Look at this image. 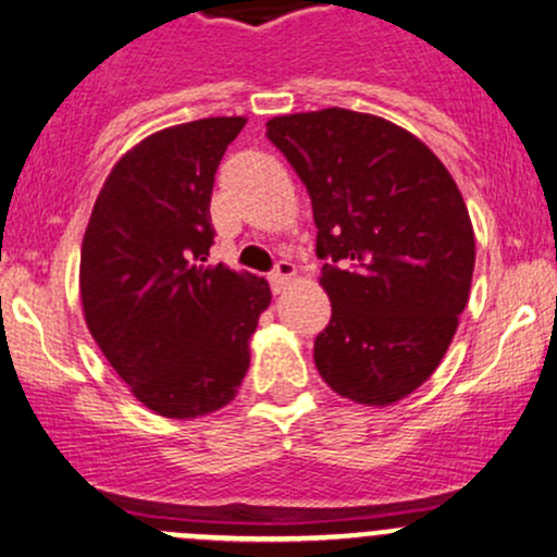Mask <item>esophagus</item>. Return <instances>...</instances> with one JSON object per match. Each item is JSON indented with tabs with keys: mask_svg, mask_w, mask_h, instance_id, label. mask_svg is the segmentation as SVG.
Here are the masks:
<instances>
[{
	"mask_svg": "<svg viewBox=\"0 0 557 557\" xmlns=\"http://www.w3.org/2000/svg\"><path fill=\"white\" fill-rule=\"evenodd\" d=\"M297 276V268H295V262H289V260H278L276 262V271L271 273V286H273V292H278L284 289L286 284H289L292 278Z\"/></svg>",
	"mask_w": 557,
	"mask_h": 557,
	"instance_id": "1",
	"label": "esophagus"
}]
</instances>
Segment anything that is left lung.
Returning a JSON list of instances; mask_svg holds the SVG:
<instances>
[{"mask_svg": "<svg viewBox=\"0 0 557 557\" xmlns=\"http://www.w3.org/2000/svg\"><path fill=\"white\" fill-rule=\"evenodd\" d=\"M265 127L308 188L326 260L319 374L356 404H396L438 369L468 305L475 233L462 194L420 137L374 113H289Z\"/></svg>", "mask_w": 557, "mask_h": 557, "instance_id": "obj_1", "label": "left lung"}]
</instances>
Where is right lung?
<instances>
[{
	"instance_id": "1",
	"label": "right lung",
	"mask_w": 557,
	"mask_h": 557,
	"mask_svg": "<svg viewBox=\"0 0 557 557\" xmlns=\"http://www.w3.org/2000/svg\"><path fill=\"white\" fill-rule=\"evenodd\" d=\"M244 116L175 124L113 164L82 242L89 334L146 409L196 420L236 398L271 286L207 265L214 172Z\"/></svg>"
}]
</instances>
